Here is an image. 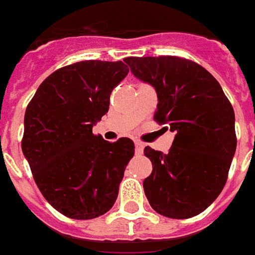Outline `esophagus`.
<instances>
[{"label": "esophagus", "mask_w": 255, "mask_h": 255, "mask_svg": "<svg viewBox=\"0 0 255 255\" xmlns=\"http://www.w3.org/2000/svg\"><path fill=\"white\" fill-rule=\"evenodd\" d=\"M134 146H136V153H137V154H141V153H143V147H144L143 143H141V141H134Z\"/></svg>", "instance_id": "obj_1"}]
</instances>
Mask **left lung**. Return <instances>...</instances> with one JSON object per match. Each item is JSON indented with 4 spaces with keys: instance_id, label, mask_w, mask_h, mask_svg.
I'll use <instances>...</instances> for the list:
<instances>
[{
    "instance_id": "1",
    "label": "left lung",
    "mask_w": 255,
    "mask_h": 255,
    "mask_svg": "<svg viewBox=\"0 0 255 255\" xmlns=\"http://www.w3.org/2000/svg\"><path fill=\"white\" fill-rule=\"evenodd\" d=\"M136 78L154 87V121L175 131L167 154L144 148L153 171L143 181L148 203L171 219L199 215L222 192L235 155V111L216 78L175 56L126 57Z\"/></svg>"
}]
</instances>
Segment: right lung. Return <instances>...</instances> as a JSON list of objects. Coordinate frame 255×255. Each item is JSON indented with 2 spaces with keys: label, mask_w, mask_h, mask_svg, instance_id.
<instances>
[{
  "label": "right lung",
  "mask_w": 255,
  "mask_h": 255,
  "mask_svg": "<svg viewBox=\"0 0 255 255\" xmlns=\"http://www.w3.org/2000/svg\"><path fill=\"white\" fill-rule=\"evenodd\" d=\"M128 73L122 61H78L47 77L26 108L22 151L44 199L67 218H98L118 198L134 143H109L92 126Z\"/></svg>",
  "instance_id": "right-lung-1"
}]
</instances>
